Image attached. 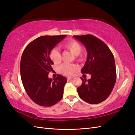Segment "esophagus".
Masks as SVG:
<instances>
[{"mask_svg":"<svg viewBox=\"0 0 135 135\" xmlns=\"http://www.w3.org/2000/svg\"><path fill=\"white\" fill-rule=\"evenodd\" d=\"M73 78H67V81H71V80H73Z\"/></svg>","mask_w":135,"mask_h":135,"instance_id":"1","label":"esophagus"}]
</instances>
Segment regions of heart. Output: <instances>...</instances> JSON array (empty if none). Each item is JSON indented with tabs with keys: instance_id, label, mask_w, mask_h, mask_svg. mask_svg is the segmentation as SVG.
I'll return each mask as SVG.
<instances>
[{
	"instance_id": "obj_1",
	"label": "heart",
	"mask_w": 135,
	"mask_h": 135,
	"mask_svg": "<svg viewBox=\"0 0 135 135\" xmlns=\"http://www.w3.org/2000/svg\"><path fill=\"white\" fill-rule=\"evenodd\" d=\"M62 47L65 49L69 50L75 56L76 60L78 61L81 60L82 57L80 55L82 50L81 45L74 40L66 42L62 45ZM50 59L54 64H58L61 61V53L56 48H54L50 51L49 54ZM78 65L74 64H62L60 67V71L63 75L68 76H73L75 72L78 70Z\"/></svg>"
}]
</instances>
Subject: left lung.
Returning <instances> with one entry per match:
<instances>
[{
	"mask_svg": "<svg viewBox=\"0 0 135 135\" xmlns=\"http://www.w3.org/2000/svg\"><path fill=\"white\" fill-rule=\"evenodd\" d=\"M73 36L82 42L87 50V60L81 72L91 75L88 80L81 78L82 85L77 88L78 95L89 104H99L110 96L115 84L114 56L105 43L96 36L90 34Z\"/></svg>",
	"mask_w": 135,
	"mask_h": 135,
	"instance_id": "left-lung-1",
	"label": "left lung"
}]
</instances>
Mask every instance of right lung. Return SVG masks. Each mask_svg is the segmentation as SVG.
Here are the masks:
<instances>
[{
  "label": "right lung",
  "instance_id": "1",
  "mask_svg": "<svg viewBox=\"0 0 135 135\" xmlns=\"http://www.w3.org/2000/svg\"><path fill=\"white\" fill-rule=\"evenodd\" d=\"M65 37V35L40 36L30 43L22 53L20 62L22 84L28 96L39 105L50 107L63 97L67 78L57 75L51 79L48 75L53 70L50 51Z\"/></svg>",
  "mask_w": 135,
  "mask_h": 135
}]
</instances>
